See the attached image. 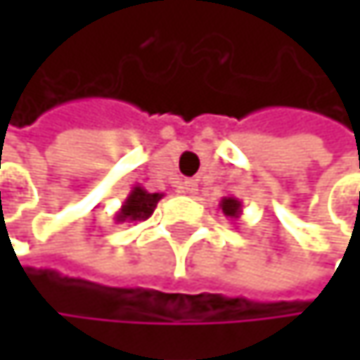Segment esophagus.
Masks as SVG:
<instances>
[{"label":"esophagus","mask_w":360,"mask_h":360,"mask_svg":"<svg viewBox=\"0 0 360 360\" xmlns=\"http://www.w3.org/2000/svg\"><path fill=\"white\" fill-rule=\"evenodd\" d=\"M179 191L181 193H185V195H193V193H198V183L193 179H185L181 183Z\"/></svg>","instance_id":"1"}]
</instances>
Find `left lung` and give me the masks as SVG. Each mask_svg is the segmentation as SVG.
Wrapping results in <instances>:
<instances>
[{"label": "left lung", "instance_id": "obj_1", "mask_svg": "<svg viewBox=\"0 0 360 360\" xmlns=\"http://www.w3.org/2000/svg\"><path fill=\"white\" fill-rule=\"evenodd\" d=\"M219 208L223 210V214L227 219H233V221H238L240 214H242V202L238 198H223L221 204H219Z\"/></svg>", "mask_w": 360, "mask_h": 360}]
</instances>
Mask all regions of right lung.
Listing matches in <instances>:
<instances>
[{
  "mask_svg": "<svg viewBox=\"0 0 360 360\" xmlns=\"http://www.w3.org/2000/svg\"><path fill=\"white\" fill-rule=\"evenodd\" d=\"M165 193H150L148 189H143L141 185H135L127 200L122 202V206L118 208V212L114 214L116 223H135V221H146L152 217L156 204L162 200Z\"/></svg>",
  "mask_w": 360,
  "mask_h": 360,
  "instance_id": "obj_1",
  "label": "right lung"
}]
</instances>
